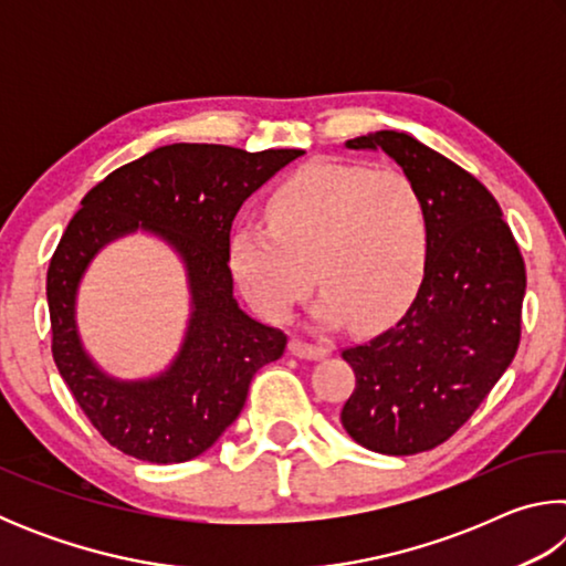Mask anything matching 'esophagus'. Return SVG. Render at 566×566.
<instances>
[{
	"instance_id": "obj_1",
	"label": "esophagus",
	"mask_w": 566,
	"mask_h": 566,
	"mask_svg": "<svg viewBox=\"0 0 566 566\" xmlns=\"http://www.w3.org/2000/svg\"><path fill=\"white\" fill-rule=\"evenodd\" d=\"M290 352L300 359H324L327 357V347H322V344H312V342L300 339V337L290 339Z\"/></svg>"
}]
</instances>
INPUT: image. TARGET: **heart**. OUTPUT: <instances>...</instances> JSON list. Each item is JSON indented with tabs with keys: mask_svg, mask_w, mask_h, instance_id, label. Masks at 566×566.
Instances as JSON below:
<instances>
[{
	"mask_svg": "<svg viewBox=\"0 0 566 566\" xmlns=\"http://www.w3.org/2000/svg\"><path fill=\"white\" fill-rule=\"evenodd\" d=\"M266 222L234 229L229 254L239 286L266 319H282L322 286L317 317L377 327L405 310L424 274L429 219L399 169L312 161L266 199Z\"/></svg>",
	"mask_w": 566,
	"mask_h": 566,
	"instance_id": "b5f03b06",
	"label": "heart"
}]
</instances>
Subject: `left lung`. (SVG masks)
<instances>
[{
  "mask_svg": "<svg viewBox=\"0 0 566 566\" xmlns=\"http://www.w3.org/2000/svg\"><path fill=\"white\" fill-rule=\"evenodd\" d=\"M347 147L385 149L415 181L429 219V252L405 317L342 349L357 385L339 417L371 452H429L474 415L514 359L524 260L492 191L452 159L389 129Z\"/></svg>",
  "mask_w": 566,
  "mask_h": 566,
  "instance_id": "obj_1",
  "label": "left lung"
}]
</instances>
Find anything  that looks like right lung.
<instances>
[{
  "instance_id": "obj_1",
  "label": "right lung",
  "mask_w": 566,
  "mask_h": 566,
  "mask_svg": "<svg viewBox=\"0 0 566 566\" xmlns=\"http://www.w3.org/2000/svg\"><path fill=\"white\" fill-rule=\"evenodd\" d=\"M302 155L181 142L114 169L84 195L46 270L52 357L84 417L119 452L151 464L199 457L239 417L256 371L284 354L286 334L234 302L229 232L244 199ZM137 226L182 254L196 314L168 375L127 386L104 378L83 354L73 294L96 249Z\"/></svg>"
}]
</instances>
